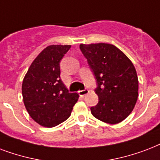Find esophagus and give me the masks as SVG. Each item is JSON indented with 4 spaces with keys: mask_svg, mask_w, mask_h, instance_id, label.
Listing matches in <instances>:
<instances>
[{
    "mask_svg": "<svg viewBox=\"0 0 160 160\" xmlns=\"http://www.w3.org/2000/svg\"><path fill=\"white\" fill-rule=\"evenodd\" d=\"M89 92V90H88V89H84V90H81V91L78 92V94L81 96V97H84L85 95H87V94Z\"/></svg>",
    "mask_w": 160,
    "mask_h": 160,
    "instance_id": "esophagus-1",
    "label": "esophagus"
}]
</instances>
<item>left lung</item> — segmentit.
Here are the masks:
<instances>
[{"label": "left lung", "mask_w": 160, "mask_h": 160, "mask_svg": "<svg viewBox=\"0 0 160 160\" xmlns=\"http://www.w3.org/2000/svg\"><path fill=\"white\" fill-rule=\"evenodd\" d=\"M80 50L98 84V102L91 108L92 114L110 124L122 122L138 99V80L133 64L112 44H80Z\"/></svg>", "instance_id": "obj_1"}]
</instances>
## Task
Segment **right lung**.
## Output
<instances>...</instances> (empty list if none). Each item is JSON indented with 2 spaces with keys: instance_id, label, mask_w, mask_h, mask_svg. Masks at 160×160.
Listing matches in <instances>:
<instances>
[{
  "instance_id": "1",
  "label": "right lung",
  "mask_w": 160,
  "mask_h": 160,
  "mask_svg": "<svg viewBox=\"0 0 160 160\" xmlns=\"http://www.w3.org/2000/svg\"><path fill=\"white\" fill-rule=\"evenodd\" d=\"M70 45L48 46L31 64L22 92L27 112L35 122L52 128L70 117L78 100L77 92H69L60 78V62Z\"/></svg>"
}]
</instances>
